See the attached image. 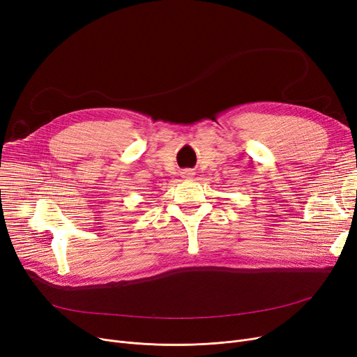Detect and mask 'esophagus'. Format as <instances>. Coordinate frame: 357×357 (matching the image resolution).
<instances>
[{"instance_id": "esophagus-1", "label": "esophagus", "mask_w": 357, "mask_h": 357, "mask_svg": "<svg viewBox=\"0 0 357 357\" xmlns=\"http://www.w3.org/2000/svg\"><path fill=\"white\" fill-rule=\"evenodd\" d=\"M194 175H195V174H194L192 171H185V172L182 174V176H183V178H186V179H192V176H194Z\"/></svg>"}]
</instances>
